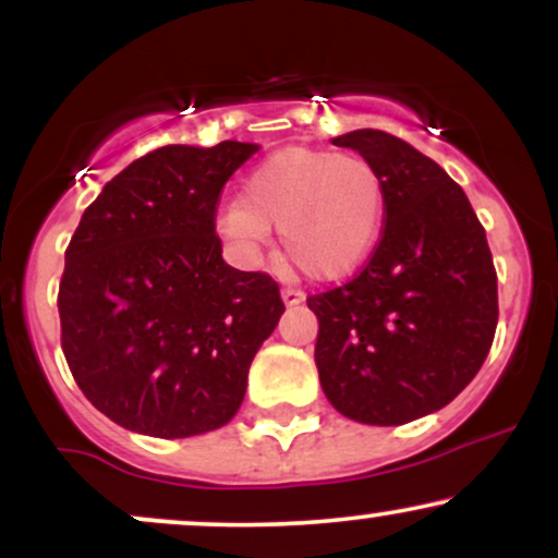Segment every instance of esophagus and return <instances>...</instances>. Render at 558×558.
<instances>
[{"instance_id": "esophagus-1", "label": "esophagus", "mask_w": 558, "mask_h": 558, "mask_svg": "<svg viewBox=\"0 0 558 558\" xmlns=\"http://www.w3.org/2000/svg\"><path fill=\"white\" fill-rule=\"evenodd\" d=\"M280 296H283V301L288 306H293V304H301V301H304V291H299V288H283V291H280Z\"/></svg>"}]
</instances>
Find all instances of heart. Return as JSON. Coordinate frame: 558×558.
<instances>
[{
  "label": "heart",
  "instance_id": "1",
  "mask_svg": "<svg viewBox=\"0 0 558 558\" xmlns=\"http://www.w3.org/2000/svg\"><path fill=\"white\" fill-rule=\"evenodd\" d=\"M386 209V183L367 159L293 146L254 168L241 202L222 209L220 228L246 254L278 228L301 272L336 280L373 254Z\"/></svg>",
  "mask_w": 558,
  "mask_h": 558
}]
</instances>
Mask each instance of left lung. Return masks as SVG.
Returning <instances> with one entry per match:
<instances>
[{
	"label": "left lung",
	"instance_id": "8db88e82",
	"mask_svg": "<svg viewBox=\"0 0 558 558\" xmlns=\"http://www.w3.org/2000/svg\"><path fill=\"white\" fill-rule=\"evenodd\" d=\"M383 175L377 246L349 283L306 299L319 319L315 362L343 417L403 425L470 386L498 325L493 254L462 185L390 133L332 138Z\"/></svg>",
	"mask_w": 558,
	"mask_h": 558
}]
</instances>
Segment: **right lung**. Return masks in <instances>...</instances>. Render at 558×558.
I'll use <instances>...</instances> for the list:
<instances>
[{"mask_svg":"<svg viewBox=\"0 0 558 558\" xmlns=\"http://www.w3.org/2000/svg\"><path fill=\"white\" fill-rule=\"evenodd\" d=\"M257 144H172L114 175L65 248L60 338L88 401L120 427L191 438L239 412L286 304L267 272L222 262L217 204Z\"/></svg>","mask_w":558,"mask_h":558,"instance_id":"1","label":"right lung"}]
</instances>
